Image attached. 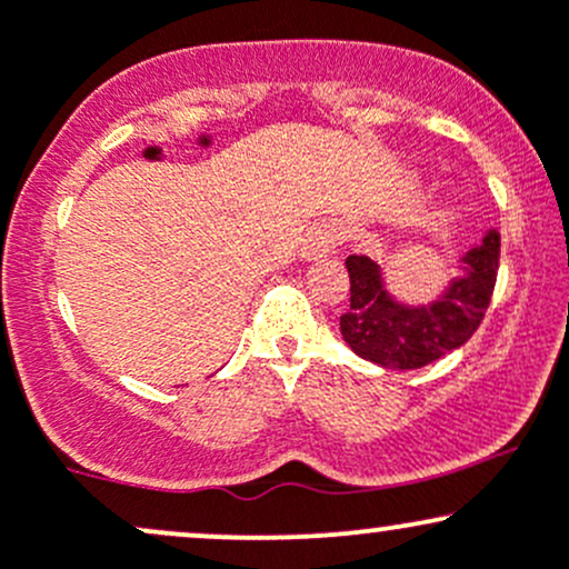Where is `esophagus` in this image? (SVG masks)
I'll use <instances>...</instances> for the list:
<instances>
[{"instance_id":"obj_1","label":"esophagus","mask_w":569,"mask_h":569,"mask_svg":"<svg viewBox=\"0 0 569 569\" xmlns=\"http://www.w3.org/2000/svg\"><path fill=\"white\" fill-rule=\"evenodd\" d=\"M339 240H342V238H339V230L335 224H318V227H312L310 232H307L302 253L307 259L326 257V253L335 251V248L339 246Z\"/></svg>"}]
</instances>
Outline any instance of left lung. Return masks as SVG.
<instances>
[{
	"mask_svg": "<svg viewBox=\"0 0 569 569\" xmlns=\"http://www.w3.org/2000/svg\"><path fill=\"white\" fill-rule=\"evenodd\" d=\"M466 276L449 286L439 302L403 307L388 297L382 276L369 257L345 259L350 272V305L339 316L352 352L385 369H420L466 345L485 321L500 264V234L462 257Z\"/></svg>",
	"mask_w": 569,
	"mask_h": 569,
	"instance_id": "8db88e82",
	"label": "left lung"
}]
</instances>
